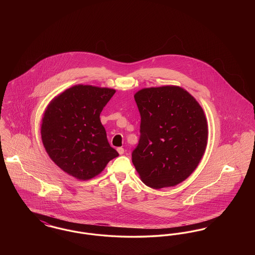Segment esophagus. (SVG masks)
<instances>
[{
	"instance_id": "obj_1",
	"label": "esophagus",
	"mask_w": 255,
	"mask_h": 255,
	"mask_svg": "<svg viewBox=\"0 0 255 255\" xmlns=\"http://www.w3.org/2000/svg\"><path fill=\"white\" fill-rule=\"evenodd\" d=\"M117 150H118V152H119L120 155H123V154H124V149H123L122 147H119Z\"/></svg>"
}]
</instances>
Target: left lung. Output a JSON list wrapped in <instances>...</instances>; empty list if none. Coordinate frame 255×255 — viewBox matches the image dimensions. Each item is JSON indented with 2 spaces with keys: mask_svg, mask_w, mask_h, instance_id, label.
<instances>
[{
  "mask_svg": "<svg viewBox=\"0 0 255 255\" xmlns=\"http://www.w3.org/2000/svg\"><path fill=\"white\" fill-rule=\"evenodd\" d=\"M133 97L141 119L133 165L147 186H175L193 173L205 154L208 127L204 110L178 86L145 88Z\"/></svg>",
  "mask_w": 255,
  "mask_h": 255,
  "instance_id": "obj_1",
  "label": "left lung"
}]
</instances>
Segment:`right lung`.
Instances as JSON below:
<instances>
[{
	"label": "right lung",
	"instance_id": "1",
	"mask_svg": "<svg viewBox=\"0 0 255 255\" xmlns=\"http://www.w3.org/2000/svg\"><path fill=\"white\" fill-rule=\"evenodd\" d=\"M116 90L75 85L54 97L41 124L44 147L54 163L78 180L101 173L119 153L110 146L100 113Z\"/></svg>",
	"mask_w": 255,
	"mask_h": 255
}]
</instances>
